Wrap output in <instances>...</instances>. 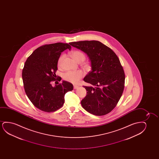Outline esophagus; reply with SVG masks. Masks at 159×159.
<instances>
[{"mask_svg": "<svg viewBox=\"0 0 159 159\" xmlns=\"http://www.w3.org/2000/svg\"><path fill=\"white\" fill-rule=\"evenodd\" d=\"M78 87L79 86H78V85H73V88H74V89H77V88H78Z\"/></svg>", "mask_w": 159, "mask_h": 159, "instance_id": "1", "label": "esophagus"}]
</instances>
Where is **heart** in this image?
Returning a JSON list of instances; mask_svg holds the SVG:
<instances>
[{"label":"heart","instance_id":"heart-1","mask_svg":"<svg viewBox=\"0 0 159 159\" xmlns=\"http://www.w3.org/2000/svg\"><path fill=\"white\" fill-rule=\"evenodd\" d=\"M70 55L75 61L80 63L85 60L86 55L84 52L80 50H74L70 52ZM63 59V55H61L57 60V66L60 68L62 66V61ZM86 67L89 68V66L86 65ZM84 74L81 70H69L66 72L63 75V78L65 80L70 83L76 84L83 78Z\"/></svg>","mask_w":159,"mask_h":159}]
</instances>
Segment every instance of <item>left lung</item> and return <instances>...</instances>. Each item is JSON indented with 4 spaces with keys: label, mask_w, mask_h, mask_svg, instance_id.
Returning <instances> with one entry per match:
<instances>
[{
    "label": "left lung",
    "mask_w": 159,
    "mask_h": 159,
    "mask_svg": "<svg viewBox=\"0 0 159 159\" xmlns=\"http://www.w3.org/2000/svg\"><path fill=\"white\" fill-rule=\"evenodd\" d=\"M87 54L92 70L84 81L87 95L81 102L83 108L96 116L110 112L117 104L124 90L125 74L120 60L111 49L98 41L70 42Z\"/></svg>",
    "instance_id": "obj_1"
}]
</instances>
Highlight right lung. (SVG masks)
Returning a JSON list of instances; mask_svg holds the SVG:
<instances>
[{
	"mask_svg": "<svg viewBox=\"0 0 159 159\" xmlns=\"http://www.w3.org/2000/svg\"><path fill=\"white\" fill-rule=\"evenodd\" d=\"M67 49H71L67 43L45 44L34 50L25 62L22 70L25 92L31 102L41 111L51 112L60 109L65 94L73 89L72 84L66 81L55 87L52 85L56 80L57 60Z\"/></svg>",
	"mask_w": 159,
	"mask_h": 159,
	"instance_id": "add662e5",
	"label": "right lung"
}]
</instances>
